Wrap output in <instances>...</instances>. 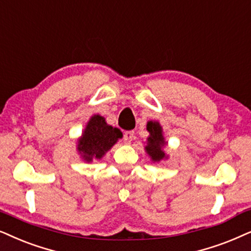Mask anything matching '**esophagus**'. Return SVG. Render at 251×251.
Wrapping results in <instances>:
<instances>
[{
    "instance_id": "obj_1",
    "label": "esophagus",
    "mask_w": 251,
    "mask_h": 251,
    "mask_svg": "<svg viewBox=\"0 0 251 251\" xmlns=\"http://www.w3.org/2000/svg\"><path fill=\"white\" fill-rule=\"evenodd\" d=\"M133 138V131H126L125 136H123V139H125L126 144H130Z\"/></svg>"
}]
</instances>
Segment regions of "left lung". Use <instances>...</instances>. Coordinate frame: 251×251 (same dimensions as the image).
Masks as SVG:
<instances>
[{
  "label": "left lung",
  "mask_w": 251,
  "mask_h": 251,
  "mask_svg": "<svg viewBox=\"0 0 251 251\" xmlns=\"http://www.w3.org/2000/svg\"><path fill=\"white\" fill-rule=\"evenodd\" d=\"M146 129L150 132V136L148 138V144L145 146V151L151 157L152 161L159 162L162 159H166L164 150L162 148L166 145L164 135H162V128L159 125V122L149 121Z\"/></svg>",
  "instance_id": "left-lung-1"
}]
</instances>
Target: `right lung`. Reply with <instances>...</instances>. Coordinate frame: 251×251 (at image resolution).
<instances>
[{"instance_id": "add662e5", "label": "right lung", "mask_w": 251, "mask_h": 251, "mask_svg": "<svg viewBox=\"0 0 251 251\" xmlns=\"http://www.w3.org/2000/svg\"><path fill=\"white\" fill-rule=\"evenodd\" d=\"M119 138H122L120 129L107 125L105 118L97 114L87 122L82 137L78 139L77 150L84 160L91 162L93 159H101Z\"/></svg>"}]
</instances>
